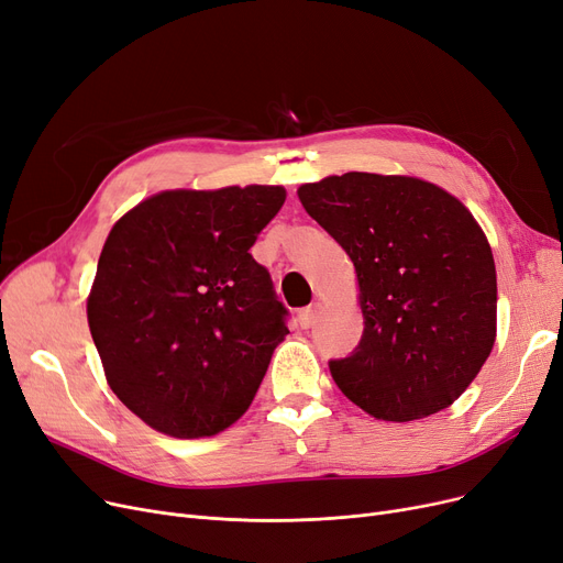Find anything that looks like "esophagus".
I'll return each mask as SVG.
<instances>
[{
    "instance_id": "obj_1",
    "label": "esophagus",
    "mask_w": 563,
    "mask_h": 563,
    "mask_svg": "<svg viewBox=\"0 0 563 563\" xmlns=\"http://www.w3.org/2000/svg\"><path fill=\"white\" fill-rule=\"evenodd\" d=\"M314 324V308H301L299 310V327L310 329Z\"/></svg>"
}]
</instances>
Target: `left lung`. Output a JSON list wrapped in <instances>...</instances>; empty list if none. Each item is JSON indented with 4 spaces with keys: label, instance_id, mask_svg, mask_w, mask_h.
Here are the masks:
<instances>
[{
    "label": "left lung",
    "instance_id": "obj_1",
    "mask_svg": "<svg viewBox=\"0 0 563 563\" xmlns=\"http://www.w3.org/2000/svg\"><path fill=\"white\" fill-rule=\"evenodd\" d=\"M299 200L358 278L363 335L329 361L338 388L382 421L446 409L497 331L495 260L474 216L434 184L371 173L306 184Z\"/></svg>",
    "mask_w": 563,
    "mask_h": 563
}]
</instances>
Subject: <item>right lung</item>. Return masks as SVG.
Instances as JSON below:
<instances>
[{"instance_id": "add662e5", "label": "right lung", "mask_w": 563, "mask_h": 563, "mask_svg": "<svg viewBox=\"0 0 563 563\" xmlns=\"http://www.w3.org/2000/svg\"><path fill=\"white\" fill-rule=\"evenodd\" d=\"M280 186L165 190L112 228L87 320L114 396L158 432L211 437L246 411L289 310L249 253Z\"/></svg>"}]
</instances>
